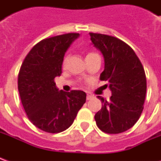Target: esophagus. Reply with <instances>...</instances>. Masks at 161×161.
I'll use <instances>...</instances> for the list:
<instances>
[{
    "instance_id": "1",
    "label": "esophagus",
    "mask_w": 161,
    "mask_h": 161,
    "mask_svg": "<svg viewBox=\"0 0 161 161\" xmlns=\"http://www.w3.org/2000/svg\"><path fill=\"white\" fill-rule=\"evenodd\" d=\"M92 98H93V96H91V95L90 94H87V97H86V99H87V100H91Z\"/></svg>"
}]
</instances>
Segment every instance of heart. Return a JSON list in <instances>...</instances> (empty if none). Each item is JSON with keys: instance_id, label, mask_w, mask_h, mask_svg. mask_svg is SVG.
<instances>
[{"instance_id": "b5f03b06", "label": "heart", "mask_w": 161, "mask_h": 161, "mask_svg": "<svg viewBox=\"0 0 161 161\" xmlns=\"http://www.w3.org/2000/svg\"><path fill=\"white\" fill-rule=\"evenodd\" d=\"M94 55H97V53H88L87 56H86V58H88V57H91V56H94ZM66 62H67V58H65L64 59V64L66 63Z\"/></svg>"}]
</instances>
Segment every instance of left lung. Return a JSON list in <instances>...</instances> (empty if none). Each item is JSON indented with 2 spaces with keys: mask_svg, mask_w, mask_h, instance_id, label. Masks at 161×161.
Returning a JSON list of instances; mask_svg holds the SVG:
<instances>
[{
  "mask_svg": "<svg viewBox=\"0 0 161 161\" xmlns=\"http://www.w3.org/2000/svg\"><path fill=\"white\" fill-rule=\"evenodd\" d=\"M90 36L104 58L100 79L108 82L112 94L109 101L97 96L103 105L95 120L103 132L120 134L132 128L142 115L147 92L145 70L134 50L122 40L101 33H90Z\"/></svg>",
  "mask_w": 161,
  "mask_h": 161,
  "instance_id": "8db88e82",
  "label": "left lung"
}]
</instances>
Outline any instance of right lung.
I'll use <instances>...</instances> for the list:
<instances>
[{
  "mask_svg": "<svg viewBox=\"0 0 161 161\" xmlns=\"http://www.w3.org/2000/svg\"><path fill=\"white\" fill-rule=\"evenodd\" d=\"M79 33H65L41 40L23 61L18 90L27 117L47 133L64 131L73 123L86 102L82 91H59L54 78L62 73L64 57Z\"/></svg>",
  "mask_w": 161,
  "mask_h": 161,
  "instance_id": "obj_1",
  "label": "right lung"
}]
</instances>
